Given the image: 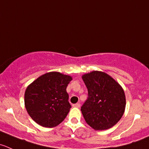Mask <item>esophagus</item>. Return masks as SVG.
Instances as JSON below:
<instances>
[{"label":"esophagus","instance_id":"obj_1","mask_svg":"<svg viewBox=\"0 0 149 149\" xmlns=\"http://www.w3.org/2000/svg\"><path fill=\"white\" fill-rule=\"evenodd\" d=\"M73 107H76V108H79V107H80V104H79V103L73 104Z\"/></svg>","mask_w":149,"mask_h":149}]
</instances>
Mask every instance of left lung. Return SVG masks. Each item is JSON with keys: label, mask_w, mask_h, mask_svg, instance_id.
Returning <instances> with one entry per match:
<instances>
[{"label": "left lung", "mask_w": 149, "mask_h": 149, "mask_svg": "<svg viewBox=\"0 0 149 149\" xmlns=\"http://www.w3.org/2000/svg\"><path fill=\"white\" fill-rule=\"evenodd\" d=\"M88 98L81 108L86 123L95 130L114 126L125 113L126 98L122 86L102 71L94 70L82 76Z\"/></svg>", "instance_id": "1"}]
</instances>
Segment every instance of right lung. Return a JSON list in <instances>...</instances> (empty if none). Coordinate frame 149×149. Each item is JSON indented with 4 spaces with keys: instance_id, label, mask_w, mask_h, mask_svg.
I'll return each mask as SVG.
<instances>
[{
    "instance_id": "add662e5",
    "label": "right lung",
    "mask_w": 149,
    "mask_h": 149,
    "mask_svg": "<svg viewBox=\"0 0 149 149\" xmlns=\"http://www.w3.org/2000/svg\"><path fill=\"white\" fill-rule=\"evenodd\" d=\"M71 76L49 72L32 82L24 92V105L33 121L44 127H54L67 116L71 105L66 92Z\"/></svg>"
}]
</instances>
